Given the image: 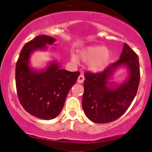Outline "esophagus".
<instances>
[{
    "label": "esophagus",
    "mask_w": 152,
    "mask_h": 152,
    "mask_svg": "<svg viewBox=\"0 0 152 152\" xmlns=\"http://www.w3.org/2000/svg\"><path fill=\"white\" fill-rule=\"evenodd\" d=\"M84 80H85V77H84V76L83 74H80V76H79V77H78L77 82L79 83H83L84 82Z\"/></svg>",
    "instance_id": "1"
}]
</instances>
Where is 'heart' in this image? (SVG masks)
Wrapping results in <instances>:
<instances>
[{
    "label": "heart",
    "mask_w": 152,
    "mask_h": 152,
    "mask_svg": "<svg viewBox=\"0 0 152 152\" xmlns=\"http://www.w3.org/2000/svg\"><path fill=\"white\" fill-rule=\"evenodd\" d=\"M110 50L102 45H92L86 47L80 53V60L89 62V68L94 72L103 70L109 65L111 60ZM72 60L76 62V59L72 57Z\"/></svg>",
    "instance_id": "b5f03b06"
}]
</instances>
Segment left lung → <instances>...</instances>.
Returning a JSON list of instances; mask_svg holds the SVG:
<instances>
[{"label": "left lung", "mask_w": 152, "mask_h": 152, "mask_svg": "<svg viewBox=\"0 0 152 152\" xmlns=\"http://www.w3.org/2000/svg\"><path fill=\"white\" fill-rule=\"evenodd\" d=\"M121 65L129 68V79L122 85L110 88L107 79L114 69ZM84 76L82 104L86 115L96 123L113 122L126 112L135 97L140 81L138 56L125 43L118 61L109 64L102 72H86Z\"/></svg>", "instance_id": "left-lung-1"}]
</instances>
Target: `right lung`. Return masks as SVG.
<instances>
[{
    "mask_svg": "<svg viewBox=\"0 0 152 152\" xmlns=\"http://www.w3.org/2000/svg\"><path fill=\"white\" fill-rule=\"evenodd\" d=\"M55 41L47 35L36 37L23 46L16 64V88L21 105L30 114L46 120L60 114L69 91L80 74V72L60 69L56 63L40 72L29 67V58L33 51L45 48L47 44Z\"/></svg>",
    "mask_w": 152,
    "mask_h": 152,
    "instance_id": "obj_1",
    "label": "right lung"
}]
</instances>
